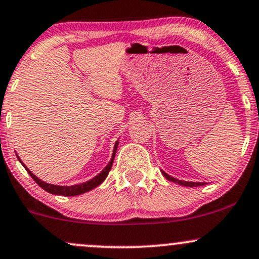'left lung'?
<instances>
[{"label":"left lung","instance_id":"1","mask_svg":"<svg viewBox=\"0 0 259 259\" xmlns=\"http://www.w3.org/2000/svg\"><path fill=\"white\" fill-rule=\"evenodd\" d=\"M162 174L164 175V177L167 178L168 180H170V181H174V183H178V184H180V185H183V186L194 187V186H202V185H204V183H189V181H181V180H178V179H175V178H171L170 175H168L167 173H164V171H162Z\"/></svg>","mask_w":259,"mask_h":259}]
</instances>
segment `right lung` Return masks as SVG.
<instances>
[{
    "mask_svg": "<svg viewBox=\"0 0 259 259\" xmlns=\"http://www.w3.org/2000/svg\"><path fill=\"white\" fill-rule=\"evenodd\" d=\"M117 147H118V142L115 144L114 146V151H113V156H112V159L111 162L107 164V167L103 169L102 171L99 175H96V177L94 178V179L86 181V183H82V184H78V185H73V186H57V185H51V184H47L45 183V181L40 180L38 178L35 177L34 174L31 173L30 170H29L28 168L25 167L24 164V168L26 169V171H28L29 174H30V177L32 179L35 180V183L37 184L38 186L42 187L44 190H46L47 192H50V194H53V195H62V196H76V195H81V194H85V192L90 191V190L95 189L96 186H99L101 183H102L103 180L106 179L107 175H108L109 170H111L112 168V164H113V159H114V156H115V152H117ZM18 159L20 160L19 157H18ZM22 162V160H20Z\"/></svg>",
    "mask_w": 259,
    "mask_h": 259,
    "instance_id": "add662e5",
    "label": "right lung"
}]
</instances>
